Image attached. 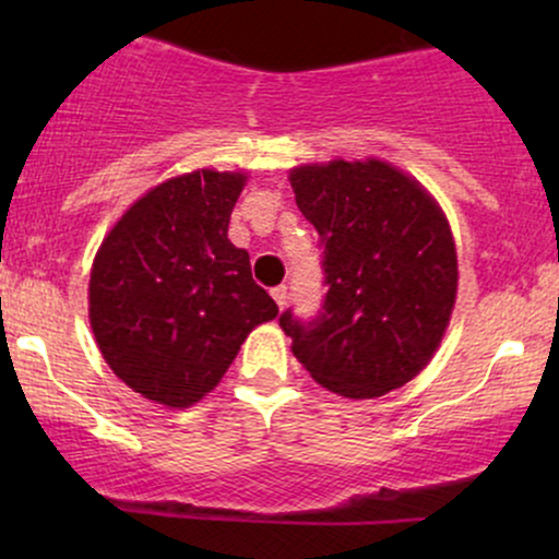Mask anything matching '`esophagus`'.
<instances>
[{"mask_svg": "<svg viewBox=\"0 0 559 559\" xmlns=\"http://www.w3.org/2000/svg\"><path fill=\"white\" fill-rule=\"evenodd\" d=\"M271 294H273V299H275V305L281 307V310H284L286 307V299H288V288L281 284V286H275V288H271Z\"/></svg>", "mask_w": 559, "mask_h": 559, "instance_id": "34e87169", "label": "esophagus"}]
</instances>
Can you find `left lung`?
Wrapping results in <instances>:
<instances>
[{"label": "left lung", "mask_w": 559, "mask_h": 559, "mask_svg": "<svg viewBox=\"0 0 559 559\" xmlns=\"http://www.w3.org/2000/svg\"><path fill=\"white\" fill-rule=\"evenodd\" d=\"M301 215L323 247V307L278 318L294 357L320 386L349 400L400 389L439 349L454 297L457 252L439 204L381 159L301 165L292 176Z\"/></svg>", "instance_id": "1"}]
</instances>
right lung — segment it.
Listing matches in <instances>:
<instances>
[{"instance_id": "add662e5", "label": "right lung", "mask_w": 559, "mask_h": 559, "mask_svg": "<svg viewBox=\"0 0 559 559\" xmlns=\"http://www.w3.org/2000/svg\"><path fill=\"white\" fill-rule=\"evenodd\" d=\"M243 173L194 170L146 191L94 258L88 318L112 373L146 400L189 407L213 391L278 305L228 239Z\"/></svg>"}]
</instances>
